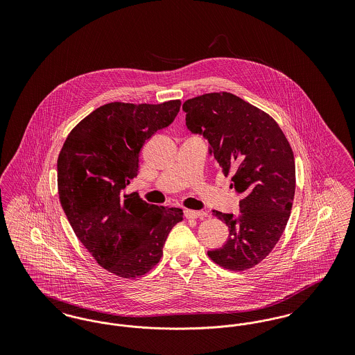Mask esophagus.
Wrapping results in <instances>:
<instances>
[{
	"label": "esophagus",
	"instance_id": "1",
	"mask_svg": "<svg viewBox=\"0 0 355 355\" xmlns=\"http://www.w3.org/2000/svg\"><path fill=\"white\" fill-rule=\"evenodd\" d=\"M203 213L201 211H196V210H185V217L187 220H196V218H201Z\"/></svg>",
	"mask_w": 355,
	"mask_h": 355
}]
</instances>
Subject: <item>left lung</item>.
<instances>
[{
    "instance_id": "8db88e82",
    "label": "left lung",
    "mask_w": 355,
    "mask_h": 355,
    "mask_svg": "<svg viewBox=\"0 0 355 355\" xmlns=\"http://www.w3.org/2000/svg\"><path fill=\"white\" fill-rule=\"evenodd\" d=\"M186 126L210 144L225 177L241 194L239 214L213 211L229 227L226 243L207 255L227 270L252 269L282 236L295 193V164L279 125L227 92L184 102Z\"/></svg>"
}]
</instances>
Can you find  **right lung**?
Wrapping results in <instances>:
<instances>
[{
  "label": "right lung",
  "instance_id": "right-lung-1",
  "mask_svg": "<svg viewBox=\"0 0 355 355\" xmlns=\"http://www.w3.org/2000/svg\"><path fill=\"white\" fill-rule=\"evenodd\" d=\"M180 107V100L102 105L69 133L58 155L60 202L76 236L100 266L122 278L152 270L170 230L184 218L178 207L125 193L138 174L144 144L169 126Z\"/></svg>",
  "mask_w": 355,
  "mask_h": 355
}]
</instances>
